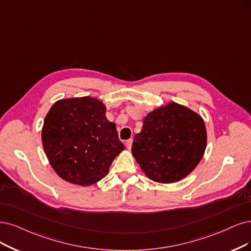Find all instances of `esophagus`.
<instances>
[{
	"label": "esophagus",
	"mask_w": 251,
	"mask_h": 251,
	"mask_svg": "<svg viewBox=\"0 0 251 251\" xmlns=\"http://www.w3.org/2000/svg\"><path fill=\"white\" fill-rule=\"evenodd\" d=\"M131 145H132V138H130V140H128L126 142V148H127L128 150L131 149Z\"/></svg>",
	"instance_id": "esophagus-1"
}]
</instances>
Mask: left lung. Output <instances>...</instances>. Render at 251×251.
Listing matches in <instances>:
<instances>
[{
  "label": "left lung",
  "instance_id": "left-lung-1",
  "mask_svg": "<svg viewBox=\"0 0 251 251\" xmlns=\"http://www.w3.org/2000/svg\"><path fill=\"white\" fill-rule=\"evenodd\" d=\"M206 147L202 118L187 106L170 102L144 118L131 152L148 178L170 184L186 178L197 168Z\"/></svg>",
  "mask_w": 251,
  "mask_h": 251
}]
</instances>
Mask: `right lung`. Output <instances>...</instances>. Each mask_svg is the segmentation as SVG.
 Listing matches in <instances>:
<instances>
[{"instance_id": "right-lung-1", "label": "right lung", "mask_w": 251, "mask_h": 251, "mask_svg": "<svg viewBox=\"0 0 251 251\" xmlns=\"http://www.w3.org/2000/svg\"><path fill=\"white\" fill-rule=\"evenodd\" d=\"M105 113L99 99L85 96L60 99L45 116L42 146L52 170L64 181L79 186L97 183L125 150L116 124Z\"/></svg>"}]
</instances>
